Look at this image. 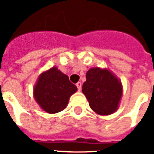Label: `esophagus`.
I'll return each instance as SVG.
<instances>
[{
	"instance_id": "1",
	"label": "esophagus",
	"mask_w": 154,
	"mask_h": 154,
	"mask_svg": "<svg viewBox=\"0 0 154 154\" xmlns=\"http://www.w3.org/2000/svg\"><path fill=\"white\" fill-rule=\"evenodd\" d=\"M76 86H77V88H78V91H80V90H81V86H82L81 82H78V83L76 84Z\"/></svg>"
}]
</instances>
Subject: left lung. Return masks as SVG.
Here are the masks:
<instances>
[{
  "mask_svg": "<svg viewBox=\"0 0 154 154\" xmlns=\"http://www.w3.org/2000/svg\"><path fill=\"white\" fill-rule=\"evenodd\" d=\"M86 77L82 92L91 109L100 116L113 114L119 108L122 96L121 80L108 68H90Z\"/></svg>",
  "mask_w": 154,
  "mask_h": 154,
  "instance_id": "obj_1",
  "label": "left lung"
}]
</instances>
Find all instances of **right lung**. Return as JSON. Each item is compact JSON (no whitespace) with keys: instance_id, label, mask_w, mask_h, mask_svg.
<instances>
[{"instance_id":"obj_1","label":"right lung","mask_w":154,"mask_h":154,"mask_svg":"<svg viewBox=\"0 0 154 154\" xmlns=\"http://www.w3.org/2000/svg\"><path fill=\"white\" fill-rule=\"evenodd\" d=\"M77 87L69 81L68 75L56 67L41 73L33 88V96L40 108L45 112L55 114L68 106L70 97Z\"/></svg>"}]
</instances>
